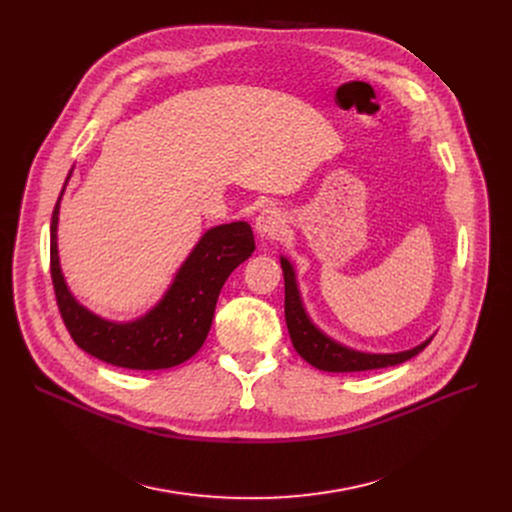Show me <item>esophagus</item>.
<instances>
[{"label": "esophagus", "mask_w": 512, "mask_h": 512, "mask_svg": "<svg viewBox=\"0 0 512 512\" xmlns=\"http://www.w3.org/2000/svg\"><path fill=\"white\" fill-rule=\"evenodd\" d=\"M286 224V215L278 207H265L255 218V230L261 238H274Z\"/></svg>", "instance_id": "obj_1"}]
</instances>
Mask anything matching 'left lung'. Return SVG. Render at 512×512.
<instances>
[{
    "label": "left lung",
    "mask_w": 512,
    "mask_h": 512,
    "mask_svg": "<svg viewBox=\"0 0 512 512\" xmlns=\"http://www.w3.org/2000/svg\"><path fill=\"white\" fill-rule=\"evenodd\" d=\"M280 265L284 272V315L286 326L292 340L294 351H297L309 365L321 371L332 373H348V371H369L382 369L390 365L405 363L411 357L419 355L423 348L432 340L429 336L421 344L407 348L400 353H365L357 348L346 346L321 330L305 309L301 290L297 284V270L288 257L280 255Z\"/></svg>",
    "instance_id": "left-lung-1"
}]
</instances>
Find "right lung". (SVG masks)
<instances>
[{"label": "right lung", "mask_w": 512, "mask_h": 512, "mask_svg": "<svg viewBox=\"0 0 512 512\" xmlns=\"http://www.w3.org/2000/svg\"><path fill=\"white\" fill-rule=\"evenodd\" d=\"M72 170L51 215L49 249L53 290L72 340L91 357L126 369L153 371L188 361L209 334L224 282L255 251L251 226L238 220L205 230L180 263L168 290L149 311L128 321L107 319L74 297L62 272L58 251L60 203Z\"/></svg>", "instance_id": "1"}]
</instances>
